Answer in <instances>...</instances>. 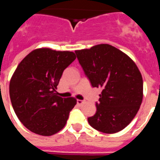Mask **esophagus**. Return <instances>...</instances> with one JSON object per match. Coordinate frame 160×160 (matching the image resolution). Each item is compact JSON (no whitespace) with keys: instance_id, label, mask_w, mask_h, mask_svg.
I'll list each match as a JSON object with an SVG mask.
<instances>
[{"instance_id":"esophagus-1","label":"esophagus","mask_w":160,"mask_h":160,"mask_svg":"<svg viewBox=\"0 0 160 160\" xmlns=\"http://www.w3.org/2000/svg\"><path fill=\"white\" fill-rule=\"evenodd\" d=\"M83 103H84V101H82V100H80V99L77 100V104L78 106H82Z\"/></svg>"}]
</instances>
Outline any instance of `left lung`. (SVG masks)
<instances>
[{
	"instance_id": "obj_1",
	"label": "left lung",
	"mask_w": 160,
	"mask_h": 160,
	"mask_svg": "<svg viewBox=\"0 0 160 160\" xmlns=\"http://www.w3.org/2000/svg\"><path fill=\"white\" fill-rule=\"evenodd\" d=\"M93 87L102 88L95 114L88 118L97 131L114 134L135 118L143 97V82L135 62L109 44L75 50Z\"/></svg>"
}]
</instances>
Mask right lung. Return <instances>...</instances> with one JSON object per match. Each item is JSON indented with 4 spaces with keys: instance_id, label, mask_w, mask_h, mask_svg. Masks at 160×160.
<instances>
[{
    "instance_id": "add662e5",
    "label": "right lung",
    "mask_w": 160,
    "mask_h": 160,
    "mask_svg": "<svg viewBox=\"0 0 160 160\" xmlns=\"http://www.w3.org/2000/svg\"><path fill=\"white\" fill-rule=\"evenodd\" d=\"M75 58L73 52L39 48L18 64L9 96L17 116L30 131L50 136L65 127L77 100L60 97L56 90L64 70Z\"/></svg>"
}]
</instances>
